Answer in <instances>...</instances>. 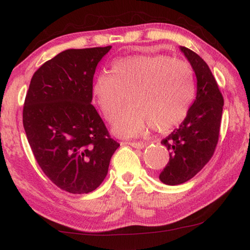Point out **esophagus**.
I'll list each match as a JSON object with an SVG mask.
<instances>
[{"label":"esophagus","instance_id":"1","mask_svg":"<svg viewBox=\"0 0 250 250\" xmlns=\"http://www.w3.org/2000/svg\"><path fill=\"white\" fill-rule=\"evenodd\" d=\"M125 145H129L133 146V148H137V149H144L146 146L145 142H136V141H125Z\"/></svg>","mask_w":250,"mask_h":250}]
</instances>
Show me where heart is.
Returning <instances> with one entry per match:
<instances>
[{"label":"heart","instance_id":"heart-1","mask_svg":"<svg viewBox=\"0 0 250 250\" xmlns=\"http://www.w3.org/2000/svg\"><path fill=\"white\" fill-rule=\"evenodd\" d=\"M196 96L193 72L187 63L167 55L139 54L119 59L110 73H100L92 97L106 121L112 122L126 103L129 106L112 126L114 134L137 137L151 125L166 131L187 116Z\"/></svg>","mask_w":250,"mask_h":250}]
</instances>
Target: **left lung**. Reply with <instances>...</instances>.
I'll use <instances>...</instances> for the list:
<instances>
[{"mask_svg": "<svg viewBox=\"0 0 250 250\" xmlns=\"http://www.w3.org/2000/svg\"><path fill=\"white\" fill-rule=\"evenodd\" d=\"M197 79V94L179 128L161 141L169 151V162L159 179L169 186L181 185L195 177L210 160L219 137L224 98L210 69L199 55L185 46Z\"/></svg>", "mask_w": 250, "mask_h": 250, "instance_id": "1", "label": "left lung"}]
</instances>
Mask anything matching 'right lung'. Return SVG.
<instances>
[{
    "mask_svg": "<svg viewBox=\"0 0 250 250\" xmlns=\"http://www.w3.org/2000/svg\"><path fill=\"white\" fill-rule=\"evenodd\" d=\"M112 46L70 49L35 71L23 126L45 176L65 191L89 193L102 184L119 148L92 102L93 75Z\"/></svg>",
    "mask_w": 250,
    "mask_h": 250,
    "instance_id": "obj_1",
    "label": "right lung"
}]
</instances>
